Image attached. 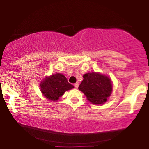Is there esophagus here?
<instances>
[{
    "label": "esophagus",
    "instance_id": "esophagus-1",
    "mask_svg": "<svg viewBox=\"0 0 149 149\" xmlns=\"http://www.w3.org/2000/svg\"><path fill=\"white\" fill-rule=\"evenodd\" d=\"M74 87H75V88H78V87H79V83H74Z\"/></svg>",
    "mask_w": 149,
    "mask_h": 149
}]
</instances>
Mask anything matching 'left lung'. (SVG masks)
<instances>
[{
    "instance_id": "1",
    "label": "left lung",
    "mask_w": 149,
    "mask_h": 149,
    "mask_svg": "<svg viewBox=\"0 0 149 149\" xmlns=\"http://www.w3.org/2000/svg\"><path fill=\"white\" fill-rule=\"evenodd\" d=\"M79 89L86 95L87 100L94 104H102L112 92L111 81L105 75L89 72L83 75V80Z\"/></svg>"
}]
</instances>
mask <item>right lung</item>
Here are the masks:
<instances>
[{
  "instance_id": "right-lung-1",
  "label": "right lung",
  "mask_w": 149,
  "mask_h": 149,
  "mask_svg": "<svg viewBox=\"0 0 149 149\" xmlns=\"http://www.w3.org/2000/svg\"><path fill=\"white\" fill-rule=\"evenodd\" d=\"M40 87L45 96L52 101L58 100L65 91L74 88V86L68 82L65 76L60 73L46 77L40 83Z\"/></svg>"
}]
</instances>
